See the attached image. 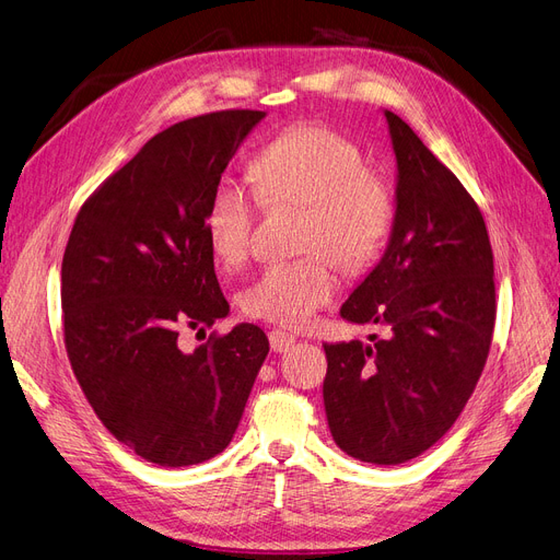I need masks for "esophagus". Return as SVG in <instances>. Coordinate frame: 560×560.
I'll use <instances>...</instances> for the list:
<instances>
[{
	"label": "esophagus",
	"mask_w": 560,
	"mask_h": 560,
	"mask_svg": "<svg viewBox=\"0 0 560 560\" xmlns=\"http://www.w3.org/2000/svg\"><path fill=\"white\" fill-rule=\"evenodd\" d=\"M295 345V335L293 332H285L281 328H275L272 332H269V347H272V351L277 353H283Z\"/></svg>",
	"instance_id": "obj_1"
}]
</instances>
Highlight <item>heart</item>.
I'll return each instance as SVG.
<instances>
[{
    "label": "heart",
    "mask_w": 560,
    "mask_h": 560,
    "mask_svg": "<svg viewBox=\"0 0 560 560\" xmlns=\"http://www.w3.org/2000/svg\"><path fill=\"white\" fill-rule=\"evenodd\" d=\"M250 170L258 192L230 176L213 186L202 213L205 237L215 260L240 267L250 256L260 200L304 205L298 244L306 254L267 265L240 295L248 318L302 328L337 291L330 257L360 272L382 254L395 192L382 172L368 167L353 139L320 122L295 125L267 141Z\"/></svg>",
    "instance_id": "b5f03b06"
}]
</instances>
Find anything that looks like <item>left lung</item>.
<instances>
[{"mask_svg": "<svg viewBox=\"0 0 560 560\" xmlns=\"http://www.w3.org/2000/svg\"><path fill=\"white\" fill-rule=\"evenodd\" d=\"M384 116L398 160L390 242L339 314L386 337L323 345V402L341 451L398 465L442 440L475 393L493 339L495 281L472 195L400 116Z\"/></svg>", "mask_w": 560, "mask_h": 560, "instance_id": "obj_1", "label": "left lung"}]
</instances>
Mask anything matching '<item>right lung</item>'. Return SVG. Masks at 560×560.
Returning a JSON list of instances; mask_svg holds the SVG:
<instances>
[{
  "label": "right lung",
  "instance_id": "1",
  "mask_svg": "<svg viewBox=\"0 0 560 560\" xmlns=\"http://www.w3.org/2000/svg\"><path fill=\"white\" fill-rule=\"evenodd\" d=\"M265 112L228 109L162 130L83 202L62 258L71 370L112 435L162 467L197 465L230 444L269 351L242 323L184 351L230 304L202 213Z\"/></svg>",
  "mask_w": 560,
  "mask_h": 560
}]
</instances>
